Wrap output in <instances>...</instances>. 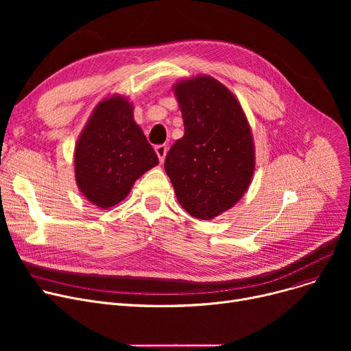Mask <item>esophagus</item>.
I'll list each match as a JSON object with an SVG mask.
<instances>
[{
  "label": "esophagus",
  "mask_w": 351,
  "mask_h": 351,
  "mask_svg": "<svg viewBox=\"0 0 351 351\" xmlns=\"http://www.w3.org/2000/svg\"><path fill=\"white\" fill-rule=\"evenodd\" d=\"M155 152H156L159 160L163 162L165 156H166V152H168V146H166V145H156L155 146Z\"/></svg>",
  "instance_id": "esophagus-1"
}]
</instances>
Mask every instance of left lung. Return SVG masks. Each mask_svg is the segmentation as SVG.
<instances>
[{"label": "left lung", "mask_w": 351, "mask_h": 351, "mask_svg": "<svg viewBox=\"0 0 351 351\" xmlns=\"http://www.w3.org/2000/svg\"><path fill=\"white\" fill-rule=\"evenodd\" d=\"M185 134L165 159L178 202L208 220L243 196L254 171L253 141L241 104L210 77L175 85Z\"/></svg>", "instance_id": "1"}]
</instances>
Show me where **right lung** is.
<instances>
[{
    "label": "right lung",
    "instance_id": "1",
    "mask_svg": "<svg viewBox=\"0 0 351 351\" xmlns=\"http://www.w3.org/2000/svg\"><path fill=\"white\" fill-rule=\"evenodd\" d=\"M132 110L121 97L99 102L75 147L78 186L104 209L119 204L135 180L159 162Z\"/></svg>",
    "mask_w": 351,
    "mask_h": 351
}]
</instances>
